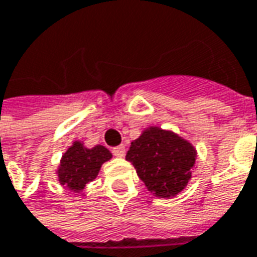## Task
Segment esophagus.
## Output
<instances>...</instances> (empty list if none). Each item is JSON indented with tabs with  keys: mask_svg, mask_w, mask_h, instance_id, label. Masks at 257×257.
Masks as SVG:
<instances>
[{
	"mask_svg": "<svg viewBox=\"0 0 257 257\" xmlns=\"http://www.w3.org/2000/svg\"><path fill=\"white\" fill-rule=\"evenodd\" d=\"M112 153H113V156L116 157H123L126 155V147L124 145H119V147H116L112 149Z\"/></svg>",
	"mask_w": 257,
	"mask_h": 257,
	"instance_id": "1",
	"label": "esophagus"
}]
</instances>
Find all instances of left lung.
Wrapping results in <instances>:
<instances>
[{"instance_id": "1", "label": "left lung", "mask_w": 257, "mask_h": 257, "mask_svg": "<svg viewBox=\"0 0 257 257\" xmlns=\"http://www.w3.org/2000/svg\"><path fill=\"white\" fill-rule=\"evenodd\" d=\"M126 159L156 197H172L188 185L196 151L174 133L151 127L131 142Z\"/></svg>"}]
</instances>
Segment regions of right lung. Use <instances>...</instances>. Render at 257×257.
<instances>
[{
    "label": "right lung",
    "instance_id": "right-lung-1",
    "mask_svg": "<svg viewBox=\"0 0 257 257\" xmlns=\"http://www.w3.org/2000/svg\"><path fill=\"white\" fill-rule=\"evenodd\" d=\"M110 152L106 148L97 147L87 149L80 142H75L61 159L59 179L74 192H79L86 183L93 181L100 171L101 164L110 159Z\"/></svg>",
    "mask_w": 257,
    "mask_h": 257
}]
</instances>
